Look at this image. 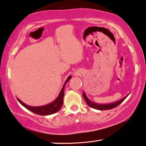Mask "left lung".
<instances>
[{"label": "left lung", "mask_w": 146, "mask_h": 146, "mask_svg": "<svg viewBox=\"0 0 146 146\" xmlns=\"http://www.w3.org/2000/svg\"><path fill=\"white\" fill-rule=\"evenodd\" d=\"M127 96H128V95H127ZM127 96H125V98H122L121 100L117 101V102H116L112 103V104H96V103L91 102V101L89 100L88 98H87V97L86 96V95H85L84 91H83V98H84L85 102H86L87 104L88 105L89 107H91V108L96 109V110H111V109H113V108H115L117 106H119V105L121 104V103L123 102V101L125 100V98H127Z\"/></svg>", "instance_id": "left-lung-1"}]
</instances>
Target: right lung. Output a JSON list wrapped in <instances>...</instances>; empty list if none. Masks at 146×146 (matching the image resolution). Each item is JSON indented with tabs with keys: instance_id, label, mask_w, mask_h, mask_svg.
<instances>
[{
	"instance_id": "add662e5",
	"label": "right lung",
	"mask_w": 146,
	"mask_h": 146,
	"mask_svg": "<svg viewBox=\"0 0 146 146\" xmlns=\"http://www.w3.org/2000/svg\"><path fill=\"white\" fill-rule=\"evenodd\" d=\"M71 78V76H69L66 81L64 83L63 88H62L61 92H60L59 96L57 97V99L55 101H53V102L50 103L49 104L46 105V106H38V107H32L29 106L28 105H26L24 104L23 102L17 98L19 102L23 106H24L25 108H26L27 110H29L35 113L38 114L40 115H51V114L55 113L57 112L58 111H59L60 109L63 106V97H64V89H65V85L66 83H67L70 79Z\"/></svg>"
}]
</instances>
